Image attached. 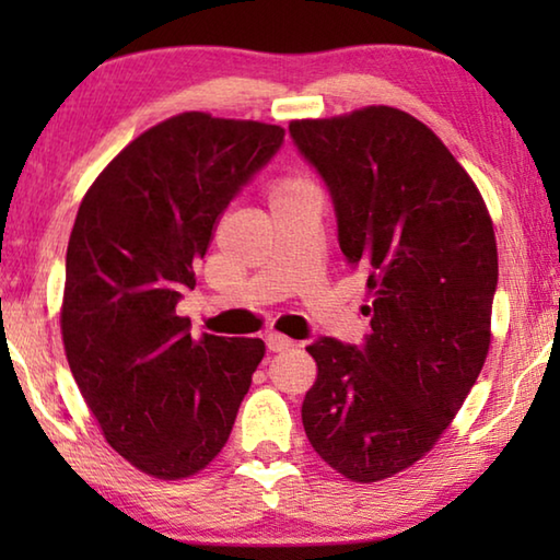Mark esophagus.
Returning <instances> with one entry per match:
<instances>
[{"mask_svg":"<svg viewBox=\"0 0 560 560\" xmlns=\"http://www.w3.org/2000/svg\"><path fill=\"white\" fill-rule=\"evenodd\" d=\"M291 346H293V340H289L287 336H281V334H269L267 336L269 353H281V350H289Z\"/></svg>","mask_w":560,"mask_h":560,"instance_id":"1","label":"esophagus"}]
</instances>
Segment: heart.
Wrapping results in <instances>:
<instances>
[{"instance_id": "b5f03b06", "label": "heart", "mask_w": 560, "mask_h": 560, "mask_svg": "<svg viewBox=\"0 0 560 560\" xmlns=\"http://www.w3.org/2000/svg\"><path fill=\"white\" fill-rule=\"evenodd\" d=\"M308 185L301 183V179H283L277 187L271 189V202L283 200V197H291V195H299V192H308Z\"/></svg>"}]
</instances>
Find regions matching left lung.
Wrapping results in <instances>:
<instances>
[{"label": "left lung", "instance_id": "obj_1", "mask_svg": "<svg viewBox=\"0 0 560 560\" xmlns=\"http://www.w3.org/2000/svg\"><path fill=\"white\" fill-rule=\"evenodd\" d=\"M289 136L330 195L346 261L373 291L360 346L320 336L301 407L320 459L381 481L432 450L489 350L499 261L487 205L454 155L410 113L371 106L293 120Z\"/></svg>", "mask_w": 560, "mask_h": 560}]
</instances>
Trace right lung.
I'll list each match as a JSON object with an SVG mask.
<instances>
[{
  "mask_svg": "<svg viewBox=\"0 0 560 560\" xmlns=\"http://www.w3.org/2000/svg\"><path fill=\"white\" fill-rule=\"evenodd\" d=\"M281 145L279 126L183 113L132 140L75 214L66 358L110 447L158 479L220 454L267 350L261 338L195 340L175 308L220 214Z\"/></svg>",
  "mask_w": 560,
  "mask_h": 560,
  "instance_id": "1",
  "label": "right lung"
}]
</instances>
